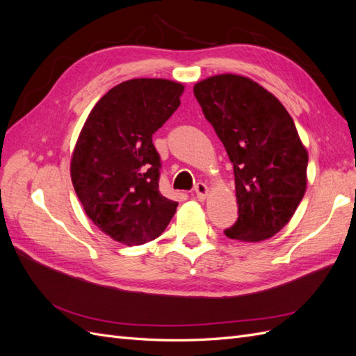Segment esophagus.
Instances as JSON below:
<instances>
[{
  "label": "esophagus",
  "mask_w": 356,
  "mask_h": 356,
  "mask_svg": "<svg viewBox=\"0 0 356 356\" xmlns=\"http://www.w3.org/2000/svg\"><path fill=\"white\" fill-rule=\"evenodd\" d=\"M195 193H196L197 199L203 200L204 197H207V195H208V187H207V184H203V182H197V184L195 186Z\"/></svg>",
  "instance_id": "34e87169"
}]
</instances>
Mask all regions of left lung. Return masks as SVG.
<instances>
[{"mask_svg":"<svg viewBox=\"0 0 356 356\" xmlns=\"http://www.w3.org/2000/svg\"><path fill=\"white\" fill-rule=\"evenodd\" d=\"M193 92L233 163L238 220L224 234L242 242L272 238L294 215L307 184V152L293 117L241 75H215Z\"/></svg>","mask_w":356,"mask_h":356,"instance_id":"left-lung-1","label":"left lung"}]
</instances>
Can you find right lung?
<instances>
[{
	"mask_svg": "<svg viewBox=\"0 0 356 356\" xmlns=\"http://www.w3.org/2000/svg\"><path fill=\"white\" fill-rule=\"evenodd\" d=\"M184 86L127 80L106 92L86 120L71 160L77 197L114 241L143 245L163 233L178 203L159 190L161 161L153 134L181 104Z\"/></svg>",
	"mask_w": 356,
	"mask_h": 356,
	"instance_id": "1",
	"label": "right lung"
}]
</instances>
